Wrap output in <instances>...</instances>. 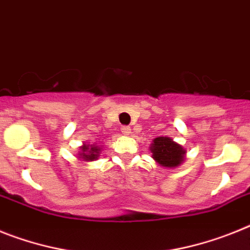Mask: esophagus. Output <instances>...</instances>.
Listing matches in <instances>:
<instances>
[{"mask_svg": "<svg viewBox=\"0 0 250 250\" xmlns=\"http://www.w3.org/2000/svg\"><path fill=\"white\" fill-rule=\"evenodd\" d=\"M121 132H122L125 136H128V134L131 133V127H129V125H122V127H121Z\"/></svg>", "mask_w": 250, "mask_h": 250, "instance_id": "1", "label": "esophagus"}]
</instances>
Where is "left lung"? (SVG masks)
Masks as SVG:
<instances>
[{"label":"left lung","instance_id":"obj_1","mask_svg":"<svg viewBox=\"0 0 250 250\" xmlns=\"http://www.w3.org/2000/svg\"><path fill=\"white\" fill-rule=\"evenodd\" d=\"M149 149L152 152V158L160 164V166L168 168L181 165L186 153V149L170 137L155 138Z\"/></svg>","mask_w":250,"mask_h":250}]
</instances>
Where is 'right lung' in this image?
Listing matches in <instances>:
<instances>
[{
  "label": "right lung",
  "mask_w": 250,
  "mask_h": 250,
  "mask_svg": "<svg viewBox=\"0 0 250 250\" xmlns=\"http://www.w3.org/2000/svg\"><path fill=\"white\" fill-rule=\"evenodd\" d=\"M80 149L82 152L79 153V158H82L83 161H94L98 158L99 152H101V148L95 145H83Z\"/></svg>",
  "instance_id": "obj_1"
}]
</instances>
